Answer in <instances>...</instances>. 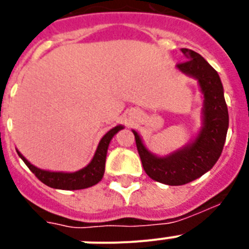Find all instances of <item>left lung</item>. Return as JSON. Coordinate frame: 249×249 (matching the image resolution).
<instances>
[{
  "instance_id": "left-lung-1",
  "label": "left lung",
  "mask_w": 249,
  "mask_h": 249,
  "mask_svg": "<svg viewBox=\"0 0 249 249\" xmlns=\"http://www.w3.org/2000/svg\"><path fill=\"white\" fill-rule=\"evenodd\" d=\"M184 62L177 67L183 73L197 78L203 92V127L192 143L167 157H156L143 146L133 131L144 172L155 181L169 186H182L210 171L218 160L228 129V108L221 78L214 68L199 53L182 48Z\"/></svg>"
}]
</instances>
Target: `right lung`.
<instances>
[{"label":"right lung","mask_w":249,"mask_h":249,"mask_svg":"<svg viewBox=\"0 0 249 249\" xmlns=\"http://www.w3.org/2000/svg\"><path fill=\"white\" fill-rule=\"evenodd\" d=\"M122 126H117L108 131L100 141V144L97 147V151L92 158L91 163L86 166L85 168L77 171L73 173H63V172H50V171H43L34 164H31L23 156L17 151L19 157L25 162L26 166L31 169V172L34 173L39 181L45 183L46 186L51 188H58V190H83L89 187L97 184L102 179L103 173H105V164H106V155H107V148L111 142L112 137L117 133Z\"/></svg>","instance_id":"add662e5"}]
</instances>
